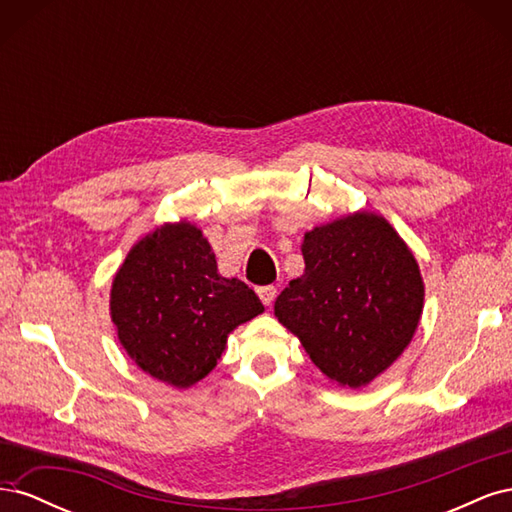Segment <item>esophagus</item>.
<instances>
[{"label": "esophagus", "mask_w": 512, "mask_h": 512, "mask_svg": "<svg viewBox=\"0 0 512 512\" xmlns=\"http://www.w3.org/2000/svg\"><path fill=\"white\" fill-rule=\"evenodd\" d=\"M275 294H277L275 286H260L258 288V297H260V301L265 303V305H271L275 301Z\"/></svg>", "instance_id": "1"}]
</instances>
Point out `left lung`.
<instances>
[{"label": "left lung", "instance_id": "8db88e82", "mask_svg": "<svg viewBox=\"0 0 512 512\" xmlns=\"http://www.w3.org/2000/svg\"><path fill=\"white\" fill-rule=\"evenodd\" d=\"M305 271L275 316L339 386L369 384L408 348L425 286L410 247L382 215L359 211L305 232Z\"/></svg>", "mask_w": 512, "mask_h": 512}]
</instances>
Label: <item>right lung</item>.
Returning <instances> with one entry per match:
<instances>
[{
    "mask_svg": "<svg viewBox=\"0 0 512 512\" xmlns=\"http://www.w3.org/2000/svg\"><path fill=\"white\" fill-rule=\"evenodd\" d=\"M265 312L256 292L222 277L209 241L190 222L138 241L111 288V318L130 359L175 389L218 365L230 331Z\"/></svg>",
    "mask_w": 512,
    "mask_h": 512,
    "instance_id": "add662e5",
    "label": "right lung"
}]
</instances>
